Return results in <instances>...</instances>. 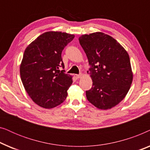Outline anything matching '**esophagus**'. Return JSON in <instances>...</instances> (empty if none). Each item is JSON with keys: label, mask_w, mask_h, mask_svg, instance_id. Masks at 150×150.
<instances>
[{"label": "esophagus", "mask_w": 150, "mask_h": 150, "mask_svg": "<svg viewBox=\"0 0 150 150\" xmlns=\"http://www.w3.org/2000/svg\"><path fill=\"white\" fill-rule=\"evenodd\" d=\"M74 76L76 77V79H80V78H81L82 75H81V74H75Z\"/></svg>", "instance_id": "esophagus-1"}]
</instances>
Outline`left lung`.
I'll use <instances>...</instances> for the list:
<instances>
[{
	"label": "left lung",
	"mask_w": 150,
	"mask_h": 150,
	"mask_svg": "<svg viewBox=\"0 0 150 150\" xmlns=\"http://www.w3.org/2000/svg\"><path fill=\"white\" fill-rule=\"evenodd\" d=\"M79 40L91 65L93 85L86 91L88 101L99 109H110L126 97L132 84L128 52L116 40L102 32L83 35Z\"/></svg>",
	"instance_id": "8db88e82"
}]
</instances>
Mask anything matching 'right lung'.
Wrapping results in <instances>:
<instances>
[{
    "mask_svg": "<svg viewBox=\"0 0 150 150\" xmlns=\"http://www.w3.org/2000/svg\"><path fill=\"white\" fill-rule=\"evenodd\" d=\"M74 38V35L67 33L46 32L24 50L20 77L28 96L41 107L54 108L66 99L72 77L59 67L64 68L61 52Z\"/></svg>",
    "mask_w": 150,
    "mask_h": 150,
    "instance_id": "obj_1",
    "label": "right lung"
}]
</instances>
